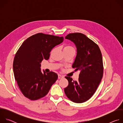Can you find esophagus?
I'll return each mask as SVG.
<instances>
[{
	"label": "esophagus",
	"instance_id": "obj_1",
	"mask_svg": "<svg viewBox=\"0 0 123 123\" xmlns=\"http://www.w3.org/2000/svg\"><path fill=\"white\" fill-rule=\"evenodd\" d=\"M64 78V76H63V75H60V74H58V79H61V78Z\"/></svg>",
	"mask_w": 123,
	"mask_h": 123
}]
</instances>
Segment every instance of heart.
Here are the masks:
<instances>
[{
    "label": "heart",
    "instance_id": "1",
    "mask_svg": "<svg viewBox=\"0 0 123 123\" xmlns=\"http://www.w3.org/2000/svg\"><path fill=\"white\" fill-rule=\"evenodd\" d=\"M72 48H73L72 47H71V46H66L64 48V49H72Z\"/></svg>",
    "mask_w": 123,
    "mask_h": 123
}]
</instances>
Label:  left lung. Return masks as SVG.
Returning a JSON list of instances; mask_svg holds the SVG:
<instances>
[{
    "instance_id": "1",
    "label": "left lung",
    "mask_w": 123,
    "mask_h": 123,
    "mask_svg": "<svg viewBox=\"0 0 123 123\" xmlns=\"http://www.w3.org/2000/svg\"><path fill=\"white\" fill-rule=\"evenodd\" d=\"M65 38L76 46L77 55L72 67L75 72L80 73L77 81L65 77L68 85L64 92L72 101L82 103L92 97L101 81L103 74L102 54L98 46L83 33H69Z\"/></svg>"
}]
</instances>
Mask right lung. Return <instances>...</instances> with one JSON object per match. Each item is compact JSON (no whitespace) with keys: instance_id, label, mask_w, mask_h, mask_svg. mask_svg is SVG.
<instances>
[{"instance_id":"1","label":"right lung","mask_w":123,"mask_h":123,"mask_svg":"<svg viewBox=\"0 0 123 123\" xmlns=\"http://www.w3.org/2000/svg\"><path fill=\"white\" fill-rule=\"evenodd\" d=\"M63 40V37L38 33L25 40L16 52L13 62L14 76L26 97L31 100L43 97L57 80L56 73L41 72L40 63L49 59L51 49Z\"/></svg>"}]
</instances>
